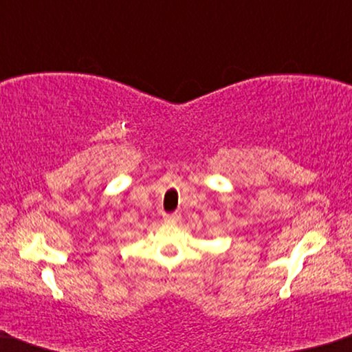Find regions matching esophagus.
<instances>
[{"instance_id": "1", "label": "esophagus", "mask_w": 352, "mask_h": 352, "mask_svg": "<svg viewBox=\"0 0 352 352\" xmlns=\"http://www.w3.org/2000/svg\"><path fill=\"white\" fill-rule=\"evenodd\" d=\"M163 219H165V223H166V224L175 226V224H177V223H179V221H181V214H179V213L165 214V216H163Z\"/></svg>"}]
</instances>
